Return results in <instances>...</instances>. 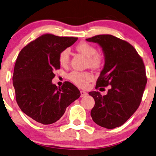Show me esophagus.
<instances>
[{
    "label": "esophagus",
    "mask_w": 156,
    "mask_h": 156,
    "mask_svg": "<svg viewBox=\"0 0 156 156\" xmlns=\"http://www.w3.org/2000/svg\"><path fill=\"white\" fill-rule=\"evenodd\" d=\"M80 94H81V98H84V97H85L87 95V93L86 92H84V91H80Z\"/></svg>",
    "instance_id": "obj_1"
}]
</instances>
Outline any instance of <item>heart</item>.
<instances>
[{"mask_svg":"<svg viewBox=\"0 0 156 156\" xmlns=\"http://www.w3.org/2000/svg\"><path fill=\"white\" fill-rule=\"evenodd\" d=\"M76 51L87 57V64L90 67L99 68L102 63V56L97 53V49L94 46L87 42H81L76 46ZM69 61V50L64 49L58 56V62L61 66H66ZM68 78L71 82L80 87H86L88 83L93 80L92 74L89 72H79L74 71L69 74Z\"/></svg>","mask_w":156,"mask_h":156,"instance_id":"obj_1","label":"heart"}]
</instances>
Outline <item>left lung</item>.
I'll return each mask as SVG.
<instances>
[{
	"label": "left lung",
	"instance_id": "left-lung-1",
	"mask_svg": "<svg viewBox=\"0 0 156 156\" xmlns=\"http://www.w3.org/2000/svg\"><path fill=\"white\" fill-rule=\"evenodd\" d=\"M86 41L98 44L105 56L95 88L100 90L110 85L105 96L96 91L89 92L95 101L91 117L105 128L120 127L140 104L147 83L144 64L131 44L114 36L98 35Z\"/></svg>",
	"mask_w": 156,
	"mask_h": 156
}]
</instances>
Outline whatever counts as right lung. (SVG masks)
<instances>
[{"instance_id": "right-lung-1", "label": "right lung", "mask_w": 156, "mask_h": 156, "mask_svg": "<svg viewBox=\"0 0 156 156\" xmlns=\"http://www.w3.org/2000/svg\"><path fill=\"white\" fill-rule=\"evenodd\" d=\"M77 39L44 34L26 46L18 56L13 76L16 102L36 122H56L80 97V90L72 83L65 82L62 88L52 83L54 71L60 69V53Z\"/></svg>"}]
</instances>
